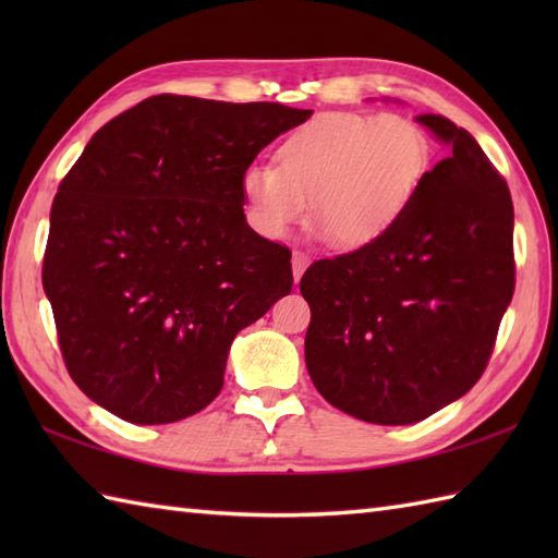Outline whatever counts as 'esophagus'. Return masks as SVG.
<instances>
[{
  "label": "esophagus",
  "instance_id": "34e87169",
  "mask_svg": "<svg viewBox=\"0 0 558 558\" xmlns=\"http://www.w3.org/2000/svg\"><path fill=\"white\" fill-rule=\"evenodd\" d=\"M306 266H310V254L294 252L292 254V276H294V282L302 278V272L306 270Z\"/></svg>",
  "mask_w": 558,
  "mask_h": 558
}]
</instances>
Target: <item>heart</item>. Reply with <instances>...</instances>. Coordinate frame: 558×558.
Instances as JSON below:
<instances>
[{"label": "heart", "mask_w": 558, "mask_h": 558, "mask_svg": "<svg viewBox=\"0 0 558 558\" xmlns=\"http://www.w3.org/2000/svg\"><path fill=\"white\" fill-rule=\"evenodd\" d=\"M432 165L429 138L402 114L330 112L278 148V168L252 162L240 189L246 222L278 240L306 213L338 246L372 244L400 220Z\"/></svg>", "instance_id": "b5f03b06"}]
</instances>
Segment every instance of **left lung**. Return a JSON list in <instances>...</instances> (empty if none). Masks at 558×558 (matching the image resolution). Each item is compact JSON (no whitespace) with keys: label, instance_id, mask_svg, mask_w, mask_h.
I'll use <instances>...</instances> for the list:
<instances>
[{"label":"left lung","instance_id":"obj_1","mask_svg":"<svg viewBox=\"0 0 558 558\" xmlns=\"http://www.w3.org/2000/svg\"><path fill=\"white\" fill-rule=\"evenodd\" d=\"M417 122L448 148L386 234L306 268L304 360L330 405L372 424H414L487 369L515 288L513 201L472 134Z\"/></svg>","mask_w":558,"mask_h":558}]
</instances>
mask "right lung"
Instances as JSON below:
<instances>
[{"label": "right lung", "mask_w": 558, "mask_h": 558, "mask_svg": "<svg viewBox=\"0 0 558 558\" xmlns=\"http://www.w3.org/2000/svg\"><path fill=\"white\" fill-rule=\"evenodd\" d=\"M312 117L153 96L98 129L59 184L43 288L74 384L132 424L220 393L234 336L292 290L290 248L248 228L240 180Z\"/></svg>", "instance_id": "obj_1"}]
</instances>
